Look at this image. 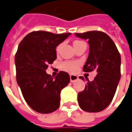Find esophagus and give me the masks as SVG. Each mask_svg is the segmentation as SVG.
I'll return each mask as SVG.
<instances>
[{"label":"esophagus","mask_w":132,"mask_h":132,"mask_svg":"<svg viewBox=\"0 0 132 132\" xmlns=\"http://www.w3.org/2000/svg\"><path fill=\"white\" fill-rule=\"evenodd\" d=\"M70 81L71 82H74L78 79V77L76 76V75H70Z\"/></svg>","instance_id":"esophagus-1"}]
</instances>
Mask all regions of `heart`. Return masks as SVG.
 Instances as JSON below:
<instances>
[{"label": "heart", "mask_w": 132, "mask_h": 132, "mask_svg": "<svg viewBox=\"0 0 132 132\" xmlns=\"http://www.w3.org/2000/svg\"><path fill=\"white\" fill-rule=\"evenodd\" d=\"M76 42H78V40ZM79 65L80 62L78 61H65L61 64V68L67 72H76L78 70Z\"/></svg>", "instance_id": "heart-1"}]
</instances>
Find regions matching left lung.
<instances>
[{
  "label": "left lung",
  "mask_w": 132,
  "mask_h": 132,
  "mask_svg": "<svg viewBox=\"0 0 132 132\" xmlns=\"http://www.w3.org/2000/svg\"><path fill=\"white\" fill-rule=\"evenodd\" d=\"M76 35L87 39L89 44V56L83 70L97 72L94 80H88L84 90L78 93V105L86 112H100L110 104L116 92L121 78V55L113 40L103 32L89 31ZM79 78L84 80V77Z\"/></svg>",
  "instance_id": "left-lung-1"
}]
</instances>
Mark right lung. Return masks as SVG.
I'll return each mask as SVG.
<instances>
[{
	"instance_id": "1",
	"label": "right lung",
	"mask_w": 132,
	"mask_h": 132,
	"mask_svg": "<svg viewBox=\"0 0 132 132\" xmlns=\"http://www.w3.org/2000/svg\"><path fill=\"white\" fill-rule=\"evenodd\" d=\"M70 35L34 31L19 44L15 55L16 81L24 100L38 113H50L58 109L60 92L70 83L68 72L60 71L53 78L46 72L56 59V46Z\"/></svg>"
}]
</instances>
